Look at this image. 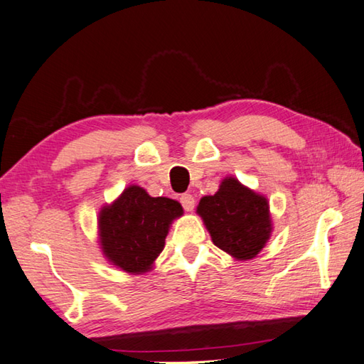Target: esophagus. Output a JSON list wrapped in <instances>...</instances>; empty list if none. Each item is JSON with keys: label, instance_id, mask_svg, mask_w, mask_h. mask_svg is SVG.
<instances>
[{"label": "esophagus", "instance_id": "1", "mask_svg": "<svg viewBox=\"0 0 364 364\" xmlns=\"http://www.w3.org/2000/svg\"><path fill=\"white\" fill-rule=\"evenodd\" d=\"M180 202H181L183 208H184V210H186V211H192V210H194L196 198L192 197V194H183V196L180 197Z\"/></svg>", "mask_w": 364, "mask_h": 364}]
</instances>
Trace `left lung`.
<instances>
[{
	"label": "left lung",
	"instance_id": "8db88e82",
	"mask_svg": "<svg viewBox=\"0 0 364 364\" xmlns=\"http://www.w3.org/2000/svg\"><path fill=\"white\" fill-rule=\"evenodd\" d=\"M197 213L214 245L237 259L257 257L272 231L267 200L235 178L223 180L214 196L200 200Z\"/></svg>",
	"mask_w": 364,
	"mask_h": 364
}]
</instances>
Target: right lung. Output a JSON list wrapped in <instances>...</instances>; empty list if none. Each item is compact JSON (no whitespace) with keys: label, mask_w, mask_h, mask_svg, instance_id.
I'll list each match as a JSON object with an SVG mask.
<instances>
[{"label":"right lung","mask_w":364,"mask_h":364,"mask_svg":"<svg viewBox=\"0 0 364 364\" xmlns=\"http://www.w3.org/2000/svg\"><path fill=\"white\" fill-rule=\"evenodd\" d=\"M183 214L172 198L129 186L100 213V242L111 262L129 274L146 272L164 249L168 225Z\"/></svg>","instance_id":"obj_1"}]
</instances>
